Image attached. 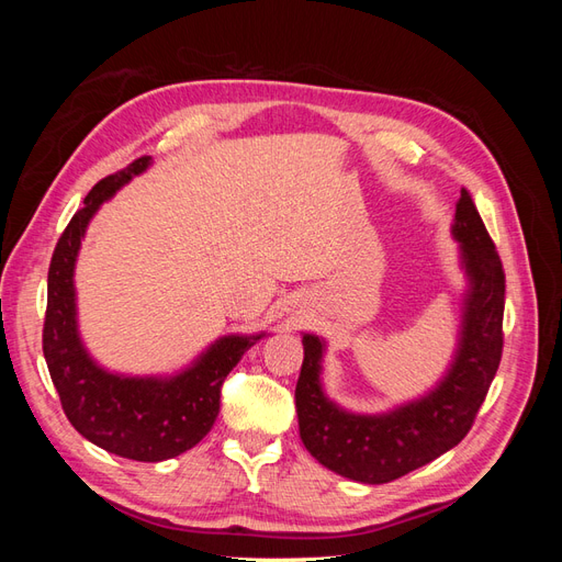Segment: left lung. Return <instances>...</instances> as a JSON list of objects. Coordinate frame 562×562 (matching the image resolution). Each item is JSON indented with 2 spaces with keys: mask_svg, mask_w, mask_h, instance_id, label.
I'll return each mask as SVG.
<instances>
[{
  "mask_svg": "<svg viewBox=\"0 0 562 562\" xmlns=\"http://www.w3.org/2000/svg\"><path fill=\"white\" fill-rule=\"evenodd\" d=\"M452 236L469 279L462 328L446 378L427 396L382 415H356L321 386L323 339L304 333L295 386L300 438L318 462L345 479L380 485L396 481L454 448L479 415L504 347V269L467 190L457 201Z\"/></svg>",
  "mask_w": 562,
  "mask_h": 562,
  "instance_id": "1",
  "label": "left lung"
}]
</instances>
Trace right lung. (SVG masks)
Returning a JSON list of instances; mask_svg holds the SVG:
<instances>
[{"label": "right lung", "instance_id": "add662e5", "mask_svg": "<svg viewBox=\"0 0 562 562\" xmlns=\"http://www.w3.org/2000/svg\"><path fill=\"white\" fill-rule=\"evenodd\" d=\"M149 157L100 180L56 244L48 267L44 359L72 427L93 446L135 462H164L194 448L220 413V389L260 335H225L171 378H126L100 368L77 328L75 262L100 203L140 176Z\"/></svg>", "mask_w": 562, "mask_h": 562}]
</instances>
